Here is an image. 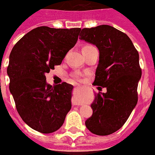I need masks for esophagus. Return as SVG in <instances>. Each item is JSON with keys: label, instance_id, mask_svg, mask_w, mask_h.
<instances>
[{"label": "esophagus", "instance_id": "1", "mask_svg": "<svg viewBox=\"0 0 155 155\" xmlns=\"http://www.w3.org/2000/svg\"><path fill=\"white\" fill-rule=\"evenodd\" d=\"M72 104H73V105H81L82 104H81V103H78L76 100H73L72 101Z\"/></svg>", "mask_w": 155, "mask_h": 155}]
</instances>
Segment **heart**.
Here are the masks:
<instances>
[{
	"mask_svg": "<svg viewBox=\"0 0 155 155\" xmlns=\"http://www.w3.org/2000/svg\"><path fill=\"white\" fill-rule=\"evenodd\" d=\"M92 47H93V46H90V45L84 46V47L83 48V49H89V48H92ZM79 76H80V74H74V77H75V78H78Z\"/></svg>",
	"mask_w": 155,
	"mask_h": 155,
	"instance_id": "b5f03b06",
	"label": "heart"
}]
</instances>
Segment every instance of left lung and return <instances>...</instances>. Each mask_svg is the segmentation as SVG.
Masks as SVG:
<instances>
[{
  "instance_id": "obj_1",
  "label": "left lung",
  "mask_w": 155,
  "mask_h": 155,
  "mask_svg": "<svg viewBox=\"0 0 155 155\" xmlns=\"http://www.w3.org/2000/svg\"><path fill=\"white\" fill-rule=\"evenodd\" d=\"M80 36L98 48L99 61L93 84L107 89L106 93H95L93 114L85 126L93 134L107 136L125 124L137 104L141 77L139 53L127 34L110 25L84 28Z\"/></svg>"
}]
</instances>
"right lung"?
<instances>
[{"label": "right lung", "instance_id": "obj_1", "mask_svg": "<svg viewBox=\"0 0 155 155\" xmlns=\"http://www.w3.org/2000/svg\"><path fill=\"white\" fill-rule=\"evenodd\" d=\"M81 30L38 27L19 40L10 52V92L20 117L38 132L58 130L71 108L73 85L63 82L51 86L45 74L61 64Z\"/></svg>", "mask_w": 155, "mask_h": 155}]
</instances>
